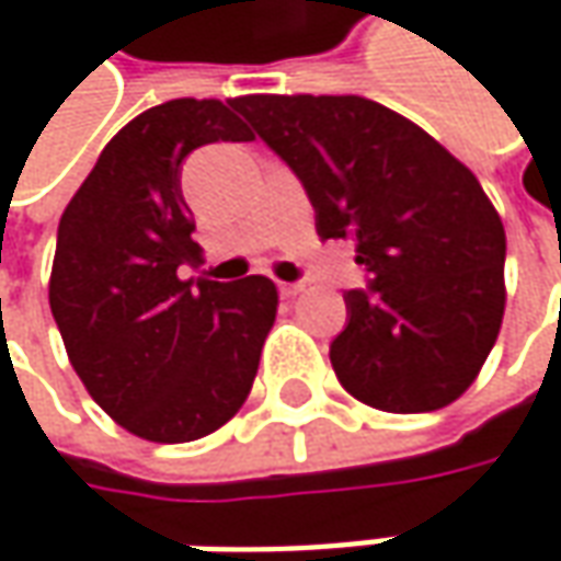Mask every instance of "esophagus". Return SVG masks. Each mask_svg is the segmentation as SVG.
Returning <instances> with one entry per match:
<instances>
[{"label":"esophagus","mask_w":561,"mask_h":561,"mask_svg":"<svg viewBox=\"0 0 561 561\" xmlns=\"http://www.w3.org/2000/svg\"><path fill=\"white\" fill-rule=\"evenodd\" d=\"M279 291H282V298H295V295H301V291H305V285H301V282H279Z\"/></svg>","instance_id":"1"}]
</instances>
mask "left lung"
Listing matches in <instances>:
<instances>
[{"instance_id":"8db88e82","label":"left lung","mask_w":561,"mask_h":561,"mask_svg":"<svg viewBox=\"0 0 561 561\" xmlns=\"http://www.w3.org/2000/svg\"><path fill=\"white\" fill-rule=\"evenodd\" d=\"M231 107L305 183L320 241H355L330 362L383 412L454 403L499 340L505 228L477 174L422 126L358 94H244Z\"/></svg>"}]
</instances>
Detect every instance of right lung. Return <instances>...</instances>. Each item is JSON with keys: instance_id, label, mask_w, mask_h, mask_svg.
I'll use <instances>...</instances> for the list:
<instances>
[{"instance_id": "1", "label": "right lung", "mask_w": 561, "mask_h": 561, "mask_svg": "<svg viewBox=\"0 0 561 561\" xmlns=\"http://www.w3.org/2000/svg\"><path fill=\"white\" fill-rule=\"evenodd\" d=\"M228 104L178 98L104 146L56 231L50 311L91 400L126 432L183 445L244 407L279 291L266 276L183 279L199 263L183 158L250 142Z\"/></svg>"}]
</instances>
